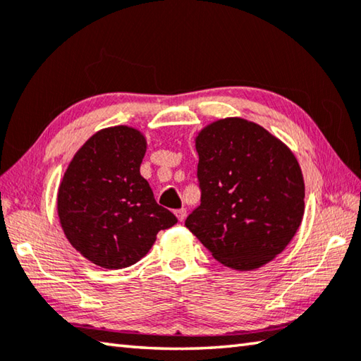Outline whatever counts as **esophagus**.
Instances as JSON below:
<instances>
[{
    "label": "esophagus",
    "mask_w": 361,
    "mask_h": 361,
    "mask_svg": "<svg viewBox=\"0 0 361 361\" xmlns=\"http://www.w3.org/2000/svg\"><path fill=\"white\" fill-rule=\"evenodd\" d=\"M175 216L178 217L180 222H183V221H185V219H186V209H185V208L176 209V211H175Z\"/></svg>",
    "instance_id": "1"
}]
</instances>
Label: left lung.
Here are the masks:
<instances>
[{"label":"left lung","instance_id":"left-lung-1","mask_svg":"<svg viewBox=\"0 0 361 361\" xmlns=\"http://www.w3.org/2000/svg\"><path fill=\"white\" fill-rule=\"evenodd\" d=\"M202 203L186 227L219 263L253 271L286 249L305 211V183L286 144L241 117L195 136Z\"/></svg>","mask_w":361,"mask_h":361}]
</instances>
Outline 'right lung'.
<instances>
[{"label":"right lung","instance_id":"1","mask_svg":"<svg viewBox=\"0 0 361 361\" xmlns=\"http://www.w3.org/2000/svg\"><path fill=\"white\" fill-rule=\"evenodd\" d=\"M147 139L133 126L97 131L70 161L58 189V216L76 252L104 269L144 258L176 217L159 207L140 175Z\"/></svg>","mask_w":361,"mask_h":361}]
</instances>
